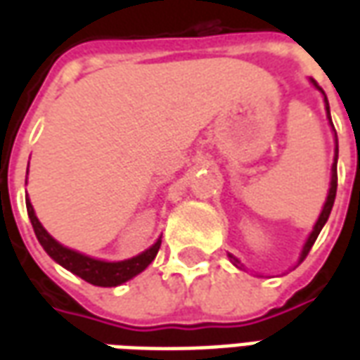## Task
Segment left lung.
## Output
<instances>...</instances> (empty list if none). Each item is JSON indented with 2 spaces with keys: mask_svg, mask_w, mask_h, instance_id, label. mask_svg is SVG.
<instances>
[{
  "mask_svg": "<svg viewBox=\"0 0 360 360\" xmlns=\"http://www.w3.org/2000/svg\"><path fill=\"white\" fill-rule=\"evenodd\" d=\"M310 84H312V86H314V89L318 90V92H320V94L324 96L326 117H328V121H330V127H332L333 142H335V148H333L332 177H330V188H328V195H326V202H324V206H322V210H320V216H318L316 224H314V227H312V231H310L309 237H307V241H304V245H302L301 255H299V262H302V260H304V257L309 255V250L312 249V245H314V241H316V237H318V235H320V231H322V227L326 226V221H328V218H330V212H332L333 200H335V191H338V154H340V148H338V134H335V129H333V123H332V115H330V103H328V98H326L324 90L318 86L314 79H310ZM227 257H229V262H231V264H233L235 268H239V270H247L241 260H239V258H237V257H233L231 252H229Z\"/></svg>",
  "mask_w": 360,
  "mask_h": 360,
  "instance_id": "obj_1",
  "label": "left lung"
}]
</instances>
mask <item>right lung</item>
<instances>
[{
	"instance_id": "1",
	"label": "right lung",
	"mask_w": 360,
	"mask_h": 360,
	"mask_svg": "<svg viewBox=\"0 0 360 360\" xmlns=\"http://www.w3.org/2000/svg\"><path fill=\"white\" fill-rule=\"evenodd\" d=\"M28 175V169H27ZM27 212L30 224L34 227L36 239L40 241L42 249L48 252V257L58 262L59 266H63L65 270H69L75 276H79L84 281H89L92 285L98 287H117L121 283H125L129 279H133L134 276H139L141 271L148 268V264L156 258L160 245H162V237H158L156 243L148 247L146 250H142L141 255L136 257L125 258V260H102V258H94L79 252V250L69 249L65 245H61L58 239H53L46 227L40 224V219L36 216L34 206L30 202V198L27 195Z\"/></svg>"
}]
</instances>
